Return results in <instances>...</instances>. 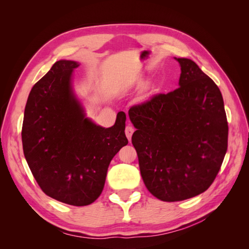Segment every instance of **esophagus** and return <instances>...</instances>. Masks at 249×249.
<instances>
[{"mask_svg":"<svg viewBox=\"0 0 249 249\" xmlns=\"http://www.w3.org/2000/svg\"><path fill=\"white\" fill-rule=\"evenodd\" d=\"M125 136H126V138L129 139V140H131V138H132V135H133V133H134V129L133 127L131 126V125H127L126 127H125Z\"/></svg>","mask_w":249,"mask_h":249,"instance_id":"34e87169","label":"esophagus"}]
</instances>
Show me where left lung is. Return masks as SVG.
<instances>
[{"mask_svg":"<svg viewBox=\"0 0 249 249\" xmlns=\"http://www.w3.org/2000/svg\"><path fill=\"white\" fill-rule=\"evenodd\" d=\"M176 60L182 71L179 87L129 110L137 129L132 143L142 179L163 201L205 192L228 149L229 125L219 88L192 60Z\"/></svg>","mask_w":249,"mask_h":249,"instance_id":"8db88e82","label":"left lung"}]
</instances>
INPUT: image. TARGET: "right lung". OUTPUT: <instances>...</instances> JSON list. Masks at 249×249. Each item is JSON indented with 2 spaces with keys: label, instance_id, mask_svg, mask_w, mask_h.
I'll use <instances>...</instances> for the list:
<instances>
[{
  "label": "right lung",
  "instance_id": "obj_1",
  "mask_svg": "<svg viewBox=\"0 0 249 249\" xmlns=\"http://www.w3.org/2000/svg\"><path fill=\"white\" fill-rule=\"evenodd\" d=\"M79 64L57 61L33 86L21 129L24 155L33 177L48 196L83 207L100 196L109 164L123 146L125 114L108 129L85 117L71 89Z\"/></svg>",
  "mask_w": 249,
  "mask_h": 249
}]
</instances>
